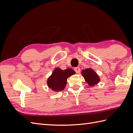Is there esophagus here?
<instances>
[{
    "label": "esophagus",
    "mask_w": 133,
    "mask_h": 133,
    "mask_svg": "<svg viewBox=\"0 0 133 133\" xmlns=\"http://www.w3.org/2000/svg\"><path fill=\"white\" fill-rule=\"evenodd\" d=\"M74 70H75V71L76 72V73H80V68H79V67H78V66L74 68Z\"/></svg>",
    "instance_id": "34e87169"
}]
</instances>
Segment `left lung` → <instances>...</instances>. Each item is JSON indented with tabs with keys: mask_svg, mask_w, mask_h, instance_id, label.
Here are the masks:
<instances>
[{
	"mask_svg": "<svg viewBox=\"0 0 133 133\" xmlns=\"http://www.w3.org/2000/svg\"><path fill=\"white\" fill-rule=\"evenodd\" d=\"M82 74L84 79H85L87 83H88L90 86H94L95 84H98L100 81L99 76L90 68L83 70Z\"/></svg>",
	"mask_w": 133,
	"mask_h": 133,
	"instance_id": "8db88e82",
	"label": "left lung"
}]
</instances>
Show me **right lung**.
I'll use <instances>...</instances> for the list:
<instances>
[{
  "mask_svg": "<svg viewBox=\"0 0 133 133\" xmlns=\"http://www.w3.org/2000/svg\"><path fill=\"white\" fill-rule=\"evenodd\" d=\"M75 74L74 70L70 68L64 70L60 68H56L48 79V85L54 91H62L65 87L67 78Z\"/></svg>",
  "mask_w": 133,
  "mask_h": 133,
  "instance_id": "1",
  "label": "right lung"
}]
</instances>
